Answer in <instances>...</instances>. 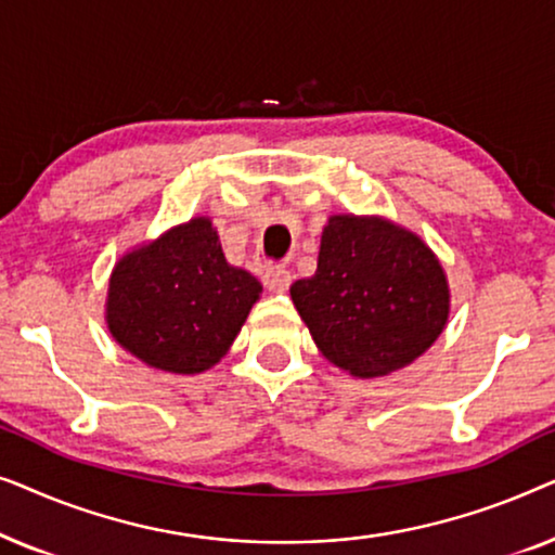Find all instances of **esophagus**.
I'll return each mask as SVG.
<instances>
[{"label": "esophagus", "mask_w": 555, "mask_h": 555, "mask_svg": "<svg viewBox=\"0 0 555 555\" xmlns=\"http://www.w3.org/2000/svg\"><path fill=\"white\" fill-rule=\"evenodd\" d=\"M262 283L272 293H285L293 283V275L287 268H280V264H270L268 270L262 272Z\"/></svg>", "instance_id": "obj_1"}]
</instances>
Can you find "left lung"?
<instances>
[{"label":"left lung","instance_id":"left-lung-1","mask_svg":"<svg viewBox=\"0 0 555 555\" xmlns=\"http://www.w3.org/2000/svg\"><path fill=\"white\" fill-rule=\"evenodd\" d=\"M293 302L325 359L348 374H391L422 356L450 315L442 264L416 234L384 219H328L313 278Z\"/></svg>","mask_w":555,"mask_h":555}]
</instances>
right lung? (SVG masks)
<instances>
[{
    "label": "right lung",
    "instance_id": "right-lung-1",
    "mask_svg": "<svg viewBox=\"0 0 555 555\" xmlns=\"http://www.w3.org/2000/svg\"><path fill=\"white\" fill-rule=\"evenodd\" d=\"M262 285L227 264L204 217L116 264L108 287V328L126 351L171 374H199L230 351Z\"/></svg>",
    "mask_w": 555,
    "mask_h": 555
}]
</instances>
